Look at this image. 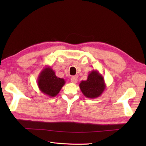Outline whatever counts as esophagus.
<instances>
[{
  "label": "esophagus",
  "instance_id": "1",
  "mask_svg": "<svg viewBox=\"0 0 146 146\" xmlns=\"http://www.w3.org/2000/svg\"><path fill=\"white\" fill-rule=\"evenodd\" d=\"M71 82L73 83H76L77 82H78V78H77L76 76H72L71 78Z\"/></svg>",
  "mask_w": 146,
  "mask_h": 146
}]
</instances>
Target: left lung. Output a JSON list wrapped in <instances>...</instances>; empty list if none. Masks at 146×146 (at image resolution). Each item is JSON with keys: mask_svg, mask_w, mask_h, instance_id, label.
I'll return each instance as SVG.
<instances>
[{"mask_svg": "<svg viewBox=\"0 0 146 146\" xmlns=\"http://www.w3.org/2000/svg\"><path fill=\"white\" fill-rule=\"evenodd\" d=\"M79 86L83 94L89 98L100 97L106 88L104 77L95 70L89 73L87 80L81 82Z\"/></svg>", "mask_w": 146, "mask_h": 146, "instance_id": "8db88e82", "label": "left lung"}]
</instances>
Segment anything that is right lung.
<instances>
[{
	"label": "right lung",
	"mask_w": 146,
	"mask_h": 146,
	"mask_svg": "<svg viewBox=\"0 0 146 146\" xmlns=\"http://www.w3.org/2000/svg\"><path fill=\"white\" fill-rule=\"evenodd\" d=\"M64 84V80L56 76L54 70L50 66H46L43 68L38 78L40 91L49 97L56 96Z\"/></svg>",
	"instance_id": "obj_1"
}]
</instances>
